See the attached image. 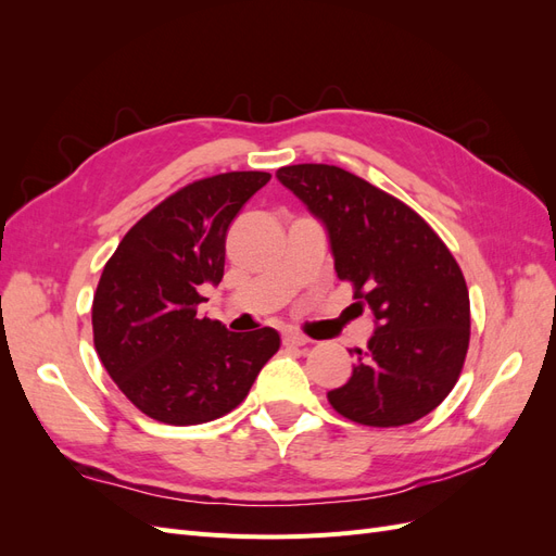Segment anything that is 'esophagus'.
I'll use <instances>...</instances> for the list:
<instances>
[{
    "instance_id": "34e87169",
    "label": "esophagus",
    "mask_w": 556,
    "mask_h": 556,
    "mask_svg": "<svg viewBox=\"0 0 556 556\" xmlns=\"http://www.w3.org/2000/svg\"><path fill=\"white\" fill-rule=\"evenodd\" d=\"M282 343L285 345H306L308 343V339H306V336L304 333H299V331H285L282 333Z\"/></svg>"
}]
</instances>
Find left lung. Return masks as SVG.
Returning a JSON list of instances; mask_svg holds the SVG:
<instances>
[{
	"instance_id": "8db88e82",
	"label": "left lung",
	"mask_w": 556,
	"mask_h": 556,
	"mask_svg": "<svg viewBox=\"0 0 556 556\" xmlns=\"http://www.w3.org/2000/svg\"><path fill=\"white\" fill-rule=\"evenodd\" d=\"M278 180L327 227L336 274L376 331L350 380L327 392L336 413L366 427L429 415L459 380L470 339L457 260L422 217L376 185L329 164H292Z\"/></svg>"
}]
</instances>
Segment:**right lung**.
Masks as SVG:
<instances>
[{"label":"right lung","mask_w":556,"mask_h":556,"mask_svg":"<svg viewBox=\"0 0 556 556\" xmlns=\"http://www.w3.org/2000/svg\"><path fill=\"white\" fill-rule=\"evenodd\" d=\"M268 180L266 172H229L185 185L125 233L104 266L92 301L97 355L157 422L227 415L280 348L271 327L233 333L197 315L201 285L223 280L231 220Z\"/></svg>","instance_id":"right-lung-1"}]
</instances>
